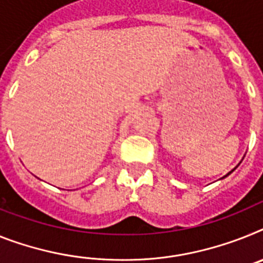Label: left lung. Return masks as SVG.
Here are the masks:
<instances>
[{"label": "left lung", "mask_w": 263, "mask_h": 263, "mask_svg": "<svg viewBox=\"0 0 263 263\" xmlns=\"http://www.w3.org/2000/svg\"><path fill=\"white\" fill-rule=\"evenodd\" d=\"M229 174H230V173H229ZM229 174H227V175H229ZM227 175H226V176H227Z\"/></svg>", "instance_id": "left-lung-1"}]
</instances>
